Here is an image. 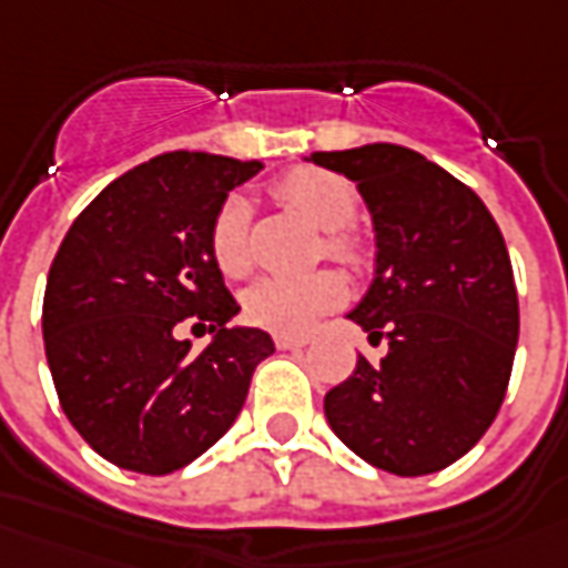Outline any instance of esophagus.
Listing matches in <instances>:
<instances>
[{
    "mask_svg": "<svg viewBox=\"0 0 568 568\" xmlns=\"http://www.w3.org/2000/svg\"><path fill=\"white\" fill-rule=\"evenodd\" d=\"M308 343V336H287V334H275V346L277 349H303Z\"/></svg>",
    "mask_w": 568,
    "mask_h": 568,
    "instance_id": "1",
    "label": "esophagus"
}]
</instances>
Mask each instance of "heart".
Returning <instances> with one entry per match:
<instances>
[{
	"label": "heart",
	"instance_id": "b5f03b06",
	"mask_svg": "<svg viewBox=\"0 0 568 568\" xmlns=\"http://www.w3.org/2000/svg\"><path fill=\"white\" fill-rule=\"evenodd\" d=\"M275 197L322 229L318 253L346 272L367 265V246L352 229L358 216V191L343 175L318 166H296L275 182ZM210 256L225 277H244L253 265L250 253V206L232 194L210 222ZM343 281L331 268L303 277H260L244 291V318L272 334H306L324 312L339 306Z\"/></svg>",
	"mask_w": 568,
	"mask_h": 568
}]
</instances>
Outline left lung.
Returning <instances> with one entry per match:
<instances>
[{"mask_svg":"<svg viewBox=\"0 0 568 568\" xmlns=\"http://www.w3.org/2000/svg\"><path fill=\"white\" fill-rule=\"evenodd\" d=\"M358 182L377 232V277L349 312L381 365L358 355L324 396L343 445L396 476L445 470L486 436L514 371L519 300L498 222L476 191L402 144L315 151Z\"/></svg>","mask_w":568,"mask_h":568,"instance_id":"1","label":"left lung"}]
</instances>
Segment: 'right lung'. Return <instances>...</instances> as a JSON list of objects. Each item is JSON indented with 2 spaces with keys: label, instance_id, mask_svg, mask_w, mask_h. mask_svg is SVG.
<instances>
[{
  "label": "right lung",
  "instance_id": "1",
  "mask_svg": "<svg viewBox=\"0 0 568 568\" xmlns=\"http://www.w3.org/2000/svg\"><path fill=\"white\" fill-rule=\"evenodd\" d=\"M260 170L160 154L113 179L54 253L42 300L54 393L73 429L123 470L166 476L201 457L275 352L260 327H229L241 306L206 241L229 191ZM191 321L217 334L206 351L181 339Z\"/></svg>",
  "mask_w": 568,
  "mask_h": 568
}]
</instances>
